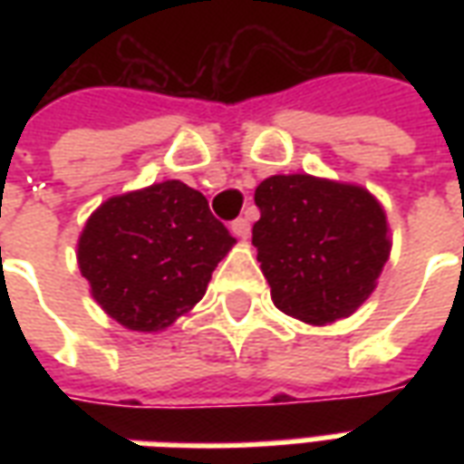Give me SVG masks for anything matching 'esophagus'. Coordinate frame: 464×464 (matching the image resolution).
Here are the masks:
<instances>
[{
  "label": "esophagus",
  "instance_id": "1",
  "mask_svg": "<svg viewBox=\"0 0 464 464\" xmlns=\"http://www.w3.org/2000/svg\"><path fill=\"white\" fill-rule=\"evenodd\" d=\"M231 231L238 236V238H248L251 236V223H248V218H236V221L231 223Z\"/></svg>",
  "mask_w": 464,
  "mask_h": 464
}]
</instances>
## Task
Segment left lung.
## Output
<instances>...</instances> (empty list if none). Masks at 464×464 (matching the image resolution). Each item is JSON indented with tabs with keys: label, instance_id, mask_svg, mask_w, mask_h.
<instances>
[{
	"label": "left lung",
	"instance_id": "8db88e82",
	"mask_svg": "<svg viewBox=\"0 0 464 464\" xmlns=\"http://www.w3.org/2000/svg\"><path fill=\"white\" fill-rule=\"evenodd\" d=\"M256 206L253 246L276 308L323 325L362 305L390 256L385 213L365 188L271 176L256 188Z\"/></svg>",
	"mask_w": 464,
	"mask_h": 464
}]
</instances>
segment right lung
Returning <instances> with one entry per match:
<instances>
[{
    "label": "right lung",
    "instance_id": "add662e5",
    "mask_svg": "<svg viewBox=\"0 0 464 464\" xmlns=\"http://www.w3.org/2000/svg\"><path fill=\"white\" fill-rule=\"evenodd\" d=\"M233 243L203 193L163 181L92 213L79 238V268L114 321L161 331L201 301Z\"/></svg>",
    "mask_w": 464,
    "mask_h": 464
}]
</instances>
